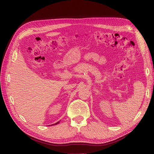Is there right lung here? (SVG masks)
<instances>
[{"instance_id": "1", "label": "right lung", "mask_w": 154, "mask_h": 154, "mask_svg": "<svg viewBox=\"0 0 154 154\" xmlns=\"http://www.w3.org/2000/svg\"><path fill=\"white\" fill-rule=\"evenodd\" d=\"M60 123V122H57V123H54V124H53L52 125H57V124H58Z\"/></svg>"}]
</instances>
